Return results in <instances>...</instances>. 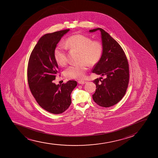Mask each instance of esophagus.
<instances>
[{
  "label": "esophagus",
  "instance_id": "esophagus-1",
  "mask_svg": "<svg viewBox=\"0 0 158 158\" xmlns=\"http://www.w3.org/2000/svg\"><path fill=\"white\" fill-rule=\"evenodd\" d=\"M78 84H84L86 83V81H78Z\"/></svg>",
  "mask_w": 158,
  "mask_h": 158
}]
</instances>
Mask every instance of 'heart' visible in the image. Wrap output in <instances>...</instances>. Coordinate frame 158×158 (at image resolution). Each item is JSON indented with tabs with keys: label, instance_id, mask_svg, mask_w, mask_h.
Here are the masks:
<instances>
[{
	"label": "heart",
	"instance_id": "obj_1",
	"mask_svg": "<svg viewBox=\"0 0 158 158\" xmlns=\"http://www.w3.org/2000/svg\"><path fill=\"white\" fill-rule=\"evenodd\" d=\"M66 47L80 52V62L69 66L64 71L67 78L82 79L85 76L87 65L94 66L100 61L103 53V45L100 40H92L84 35L75 34L69 37L64 42ZM55 59L60 66L67 63L66 48L62 44L55 47Z\"/></svg>",
	"mask_w": 158,
	"mask_h": 158
}]
</instances>
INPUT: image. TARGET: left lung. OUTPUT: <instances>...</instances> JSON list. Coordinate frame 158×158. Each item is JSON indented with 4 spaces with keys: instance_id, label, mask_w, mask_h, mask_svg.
<instances>
[{
    "instance_id": "left-lung-1",
    "label": "left lung",
    "mask_w": 158,
    "mask_h": 158,
    "mask_svg": "<svg viewBox=\"0 0 158 158\" xmlns=\"http://www.w3.org/2000/svg\"><path fill=\"white\" fill-rule=\"evenodd\" d=\"M101 31L103 53L92 73L105 75L93 81L96 91L93 99L101 106L109 107L118 103L124 96L129 82V65L127 57L119 44L101 28L89 30V32Z\"/></svg>"
}]
</instances>
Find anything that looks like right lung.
<instances>
[{"label": "right lung", "instance_id": "right-lung-1", "mask_svg": "<svg viewBox=\"0 0 158 158\" xmlns=\"http://www.w3.org/2000/svg\"><path fill=\"white\" fill-rule=\"evenodd\" d=\"M69 29L44 35L38 40L29 57L27 80L29 89L37 103L48 112L58 114L71 105V94L77 82L69 81L56 85L54 83L60 73L54 52L62 37Z\"/></svg>", "mask_w": 158, "mask_h": 158}]
</instances>
